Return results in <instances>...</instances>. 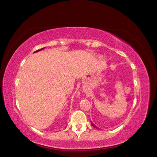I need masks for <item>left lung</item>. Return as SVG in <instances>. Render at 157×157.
Returning <instances> with one entry per match:
<instances>
[{"instance_id": "8db88e82", "label": "left lung", "mask_w": 157, "mask_h": 157, "mask_svg": "<svg viewBox=\"0 0 157 157\" xmlns=\"http://www.w3.org/2000/svg\"><path fill=\"white\" fill-rule=\"evenodd\" d=\"M91 125H92V126H93V127H95V128H97V126H95V125H94V124H93L92 122H91Z\"/></svg>"}]
</instances>
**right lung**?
Returning <instances> with one entry per match:
<instances>
[{
  "label": "right lung",
  "mask_w": 157,
  "mask_h": 157,
  "mask_svg": "<svg viewBox=\"0 0 157 157\" xmlns=\"http://www.w3.org/2000/svg\"><path fill=\"white\" fill-rule=\"evenodd\" d=\"M44 49V48H42V49H40L37 50V51H35L34 53H35V52H39V51H40V50H42V49Z\"/></svg>",
  "instance_id": "obj_1"
}]
</instances>
